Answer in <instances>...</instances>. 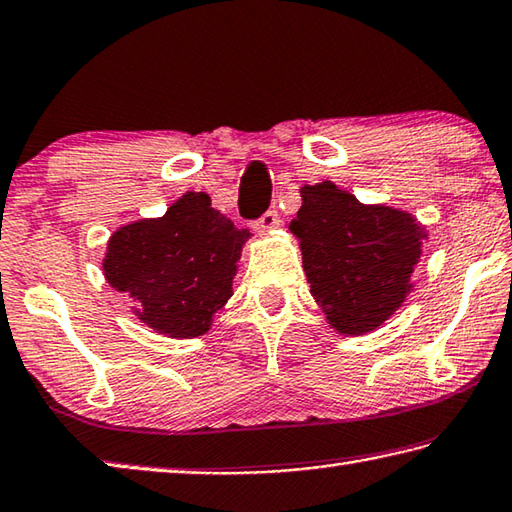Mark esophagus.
I'll return each mask as SVG.
<instances>
[{
    "label": "esophagus",
    "mask_w": 512,
    "mask_h": 512,
    "mask_svg": "<svg viewBox=\"0 0 512 512\" xmlns=\"http://www.w3.org/2000/svg\"><path fill=\"white\" fill-rule=\"evenodd\" d=\"M280 226V215H277V210H268V212H264L262 217H259L255 224H253V228L257 230V232H268V230H273V228H277Z\"/></svg>",
    "instance_id": "esophagus-1"
}]
</instances>
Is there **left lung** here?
Returning a JSON list of instances; mask_svg holds the SVG:
<instances>
[{"mask_svg":"<svg viewBox=\"0 0 512 512\" xmlns=\"http://www.w3.org/2000/svg\"><path fill=\"white\" fill-rule=\"evenodd\" d=\"M315 302L342 336L378 329L412 288L425 230L412 215L365 206L331 181L304 185L291 221Z\"/></svg>","mask_w":512,"mask_h":512,"instance_id":"1","label":"left lung"}]
</instances>
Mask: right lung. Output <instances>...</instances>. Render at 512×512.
Listing matches in <instances>:
<instances>
[{"label":"right lung","instance_id":"add662e5","mask_svg":"<svg viewBox=\"0 0 512 512\" xmlns=\"http://www.w3.org/2000/svg\"><path fill=\"white\" fill-rule=\"evenodd\" d=\"M248 237L210 206L206 192H188L163 217L116 230L102 271L116 291L134 297L147 327L170 338H197L232 295Z\"/></svg>","mask_w":512,"mask_h":512}]
</instances>
